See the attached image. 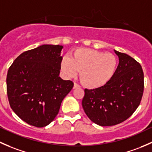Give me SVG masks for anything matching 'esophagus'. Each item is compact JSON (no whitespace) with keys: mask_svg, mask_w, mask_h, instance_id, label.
Instances as JSON below:
<instances>
[{"mask_svg":"<svg viewBox=\"0 0 152 152\" xmlns=\"http://www.w3.org/2000/svg\"><path fill=\"white\" fill-rule=\"evenodd\" d=\"M80 86L79 85H78L77 83H75L74 84V87H73V88L75 89V88H80Z\"/></svg>","mask_w":152,"mask_h":152,"instance_id":"34e87169","label":"esophagus"}]
</instances>
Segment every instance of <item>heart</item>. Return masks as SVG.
<instances>
[{"mask_svg": "<svg viewBox=\"0 0 152 152\" xmlns=\"http://www.w3.org/2000/svg\"><path fill=\"white\" fill-rule=\"evenodd\" d=\"M116 57L111 53L87 48L77 49L72 57L64 56L61 67L66 77H73L80 72L83 83L89 88H96L105 85L116 70Z\"/></svg>", "mask_w": 152, "mask_h": 152, "instance_id": "obj_1", "label": "heart"}]
</instances>
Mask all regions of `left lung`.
<instances>
[{"mask_svg":"<svg viewBox=\"0 0 152 152\" xmlns=\"http://www.w3.org/2000/svg\"><path fill=\"white\" fill-rule=\"evenodd\" d=\"M119 63L110 80L95 89H85L82 105L89 119L99 126L118 124L132 115L143 93V72L131 56L114 50Z\"/></svg>","mask_w":152,"mask_h":152,"instance_id":"1","label":"left lung"}]
</instances>
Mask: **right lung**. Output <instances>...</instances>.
<instances>
[{"instance_id":"add662e5","label":"right lung","mask_w":152,"mask_h":152,"mask_svg":"<svg viewBox=\"0 0 152 152\" xmlns=\"http://www.w3.org/2000/svg\"><path fill=\"white\" fill-rule=\"evenodd\" d=\"M61 45H44L20 54L9 67L7 95L14 112L37 127L50 124L72 89L71 80L59 77Z\"/></svg>"}]
</instances>
